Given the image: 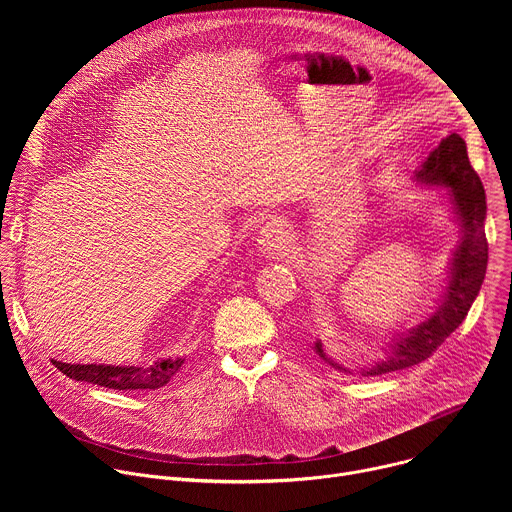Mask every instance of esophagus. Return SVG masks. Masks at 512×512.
Returning <instances> with one entry per match:
<instances>
[{"label": "esophagus", "instance_id": "1", "mask_svg": "<svg viewBox=\"0 0 512 512\" xmlns=\"http://www.w3.org/2000/svg\"><path fill=\"white\" fill-rule=\"evenodd\" d=\"M259 251L263 255H273L275 251H281L285 247V229L279 221L267 223L259 233Z\"/></svg>", "mask_w": 512, "mask_h": 512}]
</instances>
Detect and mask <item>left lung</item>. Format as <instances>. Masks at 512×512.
<instances>
[{"label": "left lung", "mask_w": 512, "mask_h": 512, "mask_svg": "<svg viewBox=\"0 0 512 512\" xmlns=\"http://www.w3.org/2000/svg\"><path fill=\"white\" fill-rule=\"evenodd\" d=\"M415 182L446 188V196L454 210V221L460 227V241L450 259L448 285L433 310L405 332H395L391 342H387V348H383V358H377L371 367L358 369L364 377L403 371L429 358L437 346H442V342L464 322L486 275V194L468 160L466 141L458 133H450L442 139L421 168L415 170ZM314 348L334 369L350 373L342 364L328 358L320 340Z\"/></svg>", "instance_id": "left-lung-1"}]
</instances>
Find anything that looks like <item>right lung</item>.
I'll use <instances>...</instances> for the list:
<instances>
[{"mask_svg": "<svg viewBox=\"0 0 512 512\" xmlns=\"http://www.w3.org/2000/svg\"><path fill=\"white\" fill-rule=\"evenodd\" d=\"M56 369L75 381H85L91 385L135 391V389H160L170 383L184 364V358H158L150 367H113V364H68L56 362Z\"/></svg>", "mask_w": 512, "mask_h": 512, "instance_id": "right-lung-1", "label": "right lung"}]
</instances>
